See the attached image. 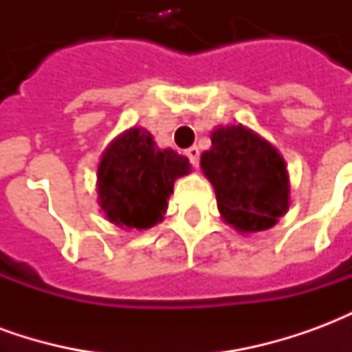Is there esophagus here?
Segmentation results:
<instances>
[{"mask_svg":"<svg viewBox=\"0 0 352 352\" xmlns=\"http://www.w3.org/2000/svg\"><path fill=\"white\" fill-rule=\"evenodd\" d=\"M186 156H188V160H190L192 168H198L199 166V148L198 146H190V148L186 151Z\"/></svg>","mask_w":352,"mask_h":352,"instance_id":"obj_1","label":"esophagus"}]
</instances>
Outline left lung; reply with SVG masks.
Here are the masks:
<instances>
[{"mask_svg":"<svg viewBox=\"0 0 352 352\" xmlns=\"http://www.w3.org/2000/svg\"><path fill=\"white\" fill-rule=\"evenodd\" d=\"M201 169L217 194L222 219L241 234L272 228L288 209L287 164L277 148L243 124L221 126Z\"/></svg>","mask_w":352,"mask_h":352,"instance_id":"left-lung-1","label":"left lung"}]
</instances>
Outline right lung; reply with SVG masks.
<instances>
[{"label":"right lung","mask_w":352,"mask_h":352,"mask_svg":"<svg viewBox=\"0 0 352 352\" xmlns=\"http://www.w3.org/2000/svg\"><path fill=\"white\" fill-rule=\"evenodd\" d=\"M190 162L173 148H158L151 131L130 128L111 143L98 168V196L109 221L146 230L164 219L169 194Z\"/></svg>","instance_id":"obj_1"}]
</instances>
